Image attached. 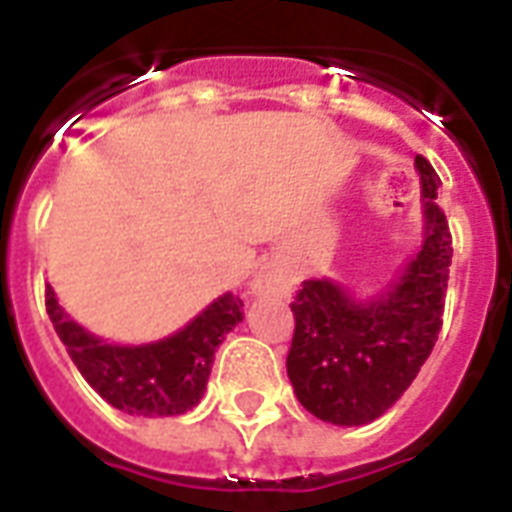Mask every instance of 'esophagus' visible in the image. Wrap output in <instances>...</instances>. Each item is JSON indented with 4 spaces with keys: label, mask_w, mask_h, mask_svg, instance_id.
Instances as JSON below:
<instances>
[{
    "label": "esophagus",
    "mask_w": 512,
    "mask_h": 512,
    "mask_svg": "<svg viewBox=\"0 0 512 512\" xmlns=\"http://www.w3.org/2000/svg\"><path fill=\"white\" fill-rule=\"evenodd\" d=\"M249 289H252V295L287 297L292 287H289L287 273L281 271V268H276V265H268V268H263V271L257 273L255 279H252Z\"/></svg>",
    "instance_id": "34e87169"
}]
</instances>
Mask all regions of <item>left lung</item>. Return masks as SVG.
I'll use <instances>...</instances> for the list:
<instances>
[{"label": "left lung", "mask_w": 512, "mask_h": 512, "mask_svg": "<svg viewBox=\"0 0 512 512\" xmlns=\"http://www.w3.org/2000/svg\"><path fill=\"white\" fill-rule=\"evenodd\" d=\"M422 185L425 236L396 284L356 300L329 279L303 281L287 374L297 401L332 425H366L404 396L428 361L444 316L452 233L436 204L441 177L425 156L414 159Z\"/></svg>", "instance_id": "left-lung-1"}]
</instances>
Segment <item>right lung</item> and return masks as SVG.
<instances>
[{
  "label": "right lung",
  "instance_id": "1",
  "mask_svg": "<svg viewBox=\"0 0 512 512\" xmlns=\"http://www.w3.org/2000/svg\"><path fill=\"white\" fill-rule=\"evenodd\" d=\"M44 305L84 380L111 406L140 417H175L199 404L217 345L244 319V303L228 292L172 337L148 345H111L68 319L52 287L44 292Z\"/></svg>",
  "mask_w": 512,
  "mask_h": 512
}]
</instances>
